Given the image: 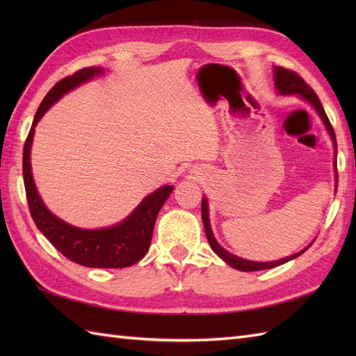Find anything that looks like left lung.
<instances>
[{
  "mask_svg": "<svg viewBox=\"0 0 356 356\" xmlns=\"http://www.w3.org/2000/svg\"><path fill=\"white\" fill-rule=\"evenodd\" d=\"M274 81H275V88L278 90L280 95H300L303 99H306L307 102L312 104V107L318 113L320 118L323 119L324 125H326L327 131L330 134L332 140H334V147L337 148V138H335V131L334 128H332L330 120L326 115V111H324L323 105L318 99V96L315 95L314 90L306 84V81L300 76L298 73H295L292 70H287L283 69V67H274ZM337 165V162H335ZM202 220H203V226H205V232H207V238L209 241V246L213 248V251L220 257L223 261H226L232 266L234 269H238V270H243V272H252V270H263V269H270V268H275L280 266V264H283L289 260L297 259L298 255L303 254L305 251H307V248L311 246L309 245L307 248H305L303 251H300L298 254H293L289 257H284L282 260H277V261H268V263H261V261H251V260H245V259H240V257L234 255L231 252L226 251L220 245L217 243V240L213 234V229H211V225H209V217H208V202L207 197L202 199Z\"/></svg>",
  "mask_w": 356,
  "mask_h": 356,
  "instance_id": "1",
  "label": "left lung"
}]
</instances>
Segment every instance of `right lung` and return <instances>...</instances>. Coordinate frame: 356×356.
<instances>
[{
  "instance_id": "obj_1",
  "label": "right lung",
  "mask_w": 356,
  "mask_h": 356,
  "mask_svg": "<svg viewBox=\"0 0 356 356\" xmlns=\"http://www.w3.org/2000/svg\"><path fill=\"white\" fill-rule=\"evenodd\" d=\"M102 72L101 67H87V69L78 70L72 76L56 82L45 95L41 105L38 107L32 128H30L24 143L22 176H24L27 203L33 222L59 252L69 260L87 268H127L138 263L147 254L159 211L170 197L174 186L165 185L153 194L147 195L124 222L111 226V228L81 229L63 222L61 218H58L45 208L36 191L32 166H30V148H32L35 127L44 116V113L70 90L84 84Z\"/></svg>"
}]
</instances>
